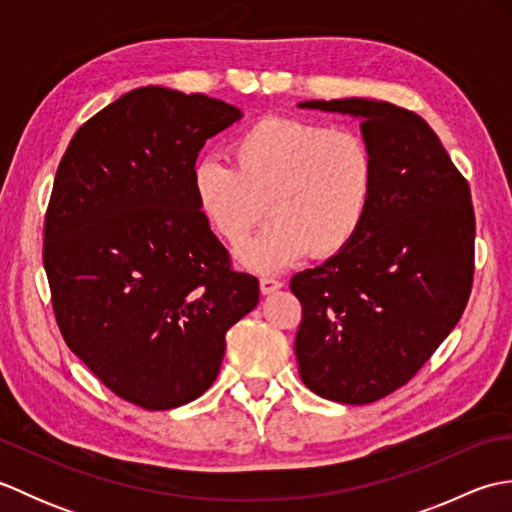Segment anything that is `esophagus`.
Returning <instances> with one entry per match:
<instances>
[{"label":"esophagus","mask_w":512,"mask_h":512,"mask_svg":"<svg viewBox=\"0 0 512 512\" xmlns=\"http://www.w3.org/2000/svg\"><path fill=\"white\" fill-rule=\"evenodd\" d=\"M281 286H284V284H281V281L275 279V277H262V279H259V288H262L264 295H270V292L279 290Z\"/></svg>","instance_id":"obj_1"}]
</instances>
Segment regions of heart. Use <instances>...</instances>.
<instances>
[{
  "instance_id": "b5f03b06",
  "label": "heart",
  "mask_w": 512,
  "mask_h": 512,
  "mask_svg": "<svg viewBox=\"0 0 512 512\" xmlns=\"http://www.w3.org/2000/svg\"><path fill=\"white\" fill-rule=\"evenodd\" d=\"M233 165L200 156L191 167L195 204L213 233L255 270H279L310 253L339 255L372 213L378 162L365 136L295 116H262L231 143ZM269 206L266 207L265 204Z\"/></svg>"
}]
</instances>
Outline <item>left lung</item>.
Listing matches in <instances>:
<instances>
[{"instance_id":"1","label":"left lung","mask_w":512,"mask_h":512,"mask_svg":"<svg viewBox=\"0 0 512 512\" xmlns=\"http://www.w3.org/2000/svg\"><path fill=\"white\" fill-rule=\"evenodd\" d=\"M361 116L378 162L361 235L301 270L295 354L303 385L343 405H369L407 385L460 321L475 270L469 182L416 112L387 101H306Z\"/></svg>"}]
</instances>
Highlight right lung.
<instances>
[{
  "label": "right lung",
  "mask_w": 512,
  "mask_h": 512,
  "mask_svg": "<svg viewBox=\"0 0 512 512\" xmlns=\"http://www.w3.org/2000/svg\"><path fill=\"white\" fill-rule=\"evenodd\" d=\"M237 107L147 85L94 114L54 176L46 268L63 341L118 398L165 411L200 398L226 332L259 301L191 191L206 138Z\"/></svg>",
  "instance_id": "obj_1"
}]
</instances>
